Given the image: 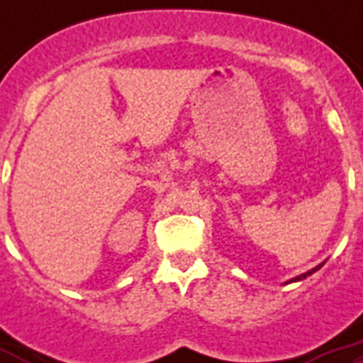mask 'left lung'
Listing matches in <instances>:
<instances>
[{
    "label": "left lung",
    "instance_id": "obj_1",
    "mask_svg": "<svg viewBox=\"0 0 363 363\" xmlns=\"http://www.w3.org/2000/svg\"><path fill=\"white\" fill-rule=\"evenodd\" d=\"M320 267H322V264H320V265H316V267H313V269H309V271H307V273H303V275L294 277L292 282H296V281H303V279H307V277H309V275H313V273H315V271L320 269Z\"/></svg>",
    "mask_w": 363,
    "mask_h": 363
}]
</instances>
